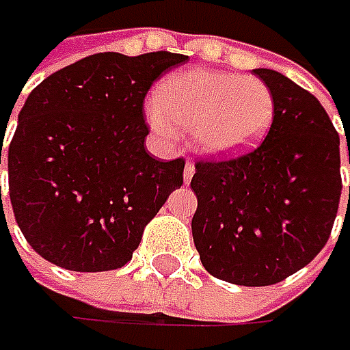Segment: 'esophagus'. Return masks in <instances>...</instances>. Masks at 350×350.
Here are the masks:
<instances>
[{
  "instance_id": "34e87169",
  "label": "esophagus",
  "mask_w": 350,
  "mask_h": 350,
  "mask_svg": "<svg viewBox=\"0 0 350 350\" xmlns=\"http://www.w3.org/2000/svg\"><path fill=\"white\" fill-rule=\"evenodd\" d=\"M193 175H195V167H193V163H187V165H185V175H183V177H185V183L191 181V179H193Z\"/></svg>"
}]
</instances>
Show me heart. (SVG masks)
Returning a JSON list of instances; mask_svg holds the SVG:
<instances>
[{"mask_svg": "<svg viewBox=\"0 0 350 350\" xmlns=\"http://www.w3.org/2000/svg\"><path fill=\"white\" fill-rule=\"evenodd\" d=\"M273 115L275 99L261 79L218 70L169 75L148 111L159 134L193 132L196 146L216 155L253 148L267 134Z\"/></svg>", "mask_w": 350, "mask_h": 350, "instance_id": "b5f03b06", "label": "heart"}]
</instances>
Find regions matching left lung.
<instances>
[{
	"mask_svg": "<svg viewBox=\"0 0 350 350\" xmlns=\"http://www.w3.org/2000/svg\"><path fill=\"white\" fill-rule=\"evenodd\" d=\"M253 74L275 99L271 128L247 154L196 159L191 189L198 208L191 226L210 275L269 286L325 247L343 183L339 134L321 103L278 72Z\"/></svg>",
	"mask_w": 350,
	"mask_h": 350,
	"instance_id": "obj_1",
	"label": "left lung"
}]
</instances>
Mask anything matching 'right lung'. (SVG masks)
Segmentation results:
<instances>
[{
	"mask_svg": "<svg viewBox=\"0 0 350 350\" xmlns=\"http://www.w3.org/2000/svg\"><path fill=\"white\" fill-rule=\"evenodd\" d=\"M187 62L173 52H101L31 91L7 167L15 220L40 257L77 273L132 259L185 171L183 157L159 161L146 152L144 101L155 79Z\"/></svg>",
	"mask_w": 350,
	"mask_h": 350,
	"instance_id": "obj_1",
	"label": "right lung"
}]
</instances>
